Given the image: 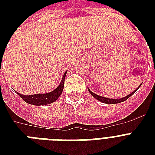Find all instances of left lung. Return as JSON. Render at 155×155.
<instances>
[{"mask_svg": "<svg viewBox=\"0 0 155 155\" xmlns=\"http://www.w3.org/2000/svg\"><path fill=\"white\" fill-rule=\"evenodd\" d=\"M141 86V85H140ZM139 86V87H140ZM137 87V88H138ZM137 88L135 91H134V92H132V93H130V95H128V96H126V97H123V98H121V99H119V100H117V99H109V98H105V97H101V96H98V95L95 94V93H93V92H92V91H90L89 89H88V91H89V92L91 93V94L92 95V97H94L97 100H98V101H100L101 102H103V103H105V104H117V103H120V102H123L125 101H126V100L128 99V98H130L131 96H132L134 93L137 90Z\"/></svg>", "mask_w": 155, "mask_h": 155, "instance_id": "obj_1", "label": "left lung"}]
</instances>
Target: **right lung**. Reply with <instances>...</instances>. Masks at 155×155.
<instances>
[{
    "label": "right lung",
    "mask_w": 155,
    "mask_h": 155,
    "mask_svg": "<svg viewBox=\"0 0 155 155\" xmlns=\"http://www.w3.org/2000/svg\"><path fill=\"white\" fill-rule=\"evenodd\" d=\"M66 73L67 72H65V74L63 75V80L61 81L60 84L52 92L46 93V94H35L31 95V96H25V95H21L18 92H17V93L24 101L28 104H34V105H45V104L53 103L58 99V97L60 96L62 92H63Z\"/></svg>",
    "instance_id": "add662e5"
}]
</instances>
